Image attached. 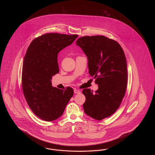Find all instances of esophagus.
Wrapping results in <instances>:
<instances>
[{"label": "esophagus", "mask_w": 155, "mask_h": 155, "mask_svg": "<svg viewBox=\"0 0 155 155\" xmlns=\"http://www.w3.org/2000/svg\"><path fill=\"white\" fill-rule=\"evenodd\" d=\"M74 94H80L81 93L80 91L78 89H74Z\"/></svg>", "instance_id": "34e87169"}]
</instances>
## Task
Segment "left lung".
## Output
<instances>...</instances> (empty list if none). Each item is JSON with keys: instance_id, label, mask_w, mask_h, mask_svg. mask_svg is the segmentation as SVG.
I'll return each mask as SVG.
<instances>
[{"instance_id": "1", "label": "left lung", "mask_w": 155, "mask_h": 155, "mask_svg": "<svg viewBox=\"0 0 155 155\" xmlns=\"http://www.w3.org/2000/svg\"><path fill=\"white\" fill-rule=\"evenodd\" d=\"M88 59L89 73L98 89L82 91L86 100L84 112L101 120L117 110L125 95L127 83V61L124 51L116 41L104 36L81 37L76 41Z\"/></svg>"}]
</instances>
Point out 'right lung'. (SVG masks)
Returning a JSON list of instances; mask_svg holds the SVG:
<instances>
[{
    "label": "right lung",
    "mask_w": 155,
    "mask_h": 155,
    "mask_svg": "<svg viewBox=\"0 0 155 155\" xmlns=\"http://www.w3.org/2000/svg\"><path fill=\"white\" fill-rule=\"evenodd\" d=\"M78 37L58 33L44 34L34 39L24 58L22 87L24 95L33 113L52 121L63 113L73 89L53 87L52 76L59 72L58 54Z\"/></svg>",
    "instance_id": "obj_1"
}]
</instances>
